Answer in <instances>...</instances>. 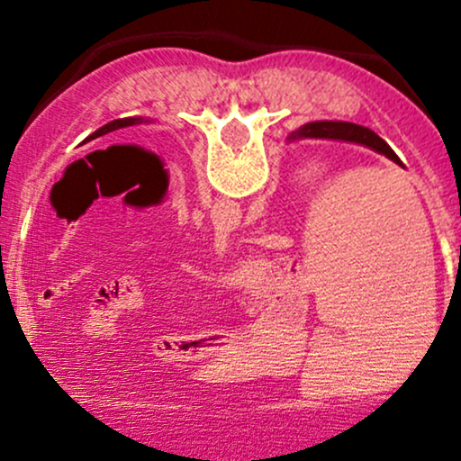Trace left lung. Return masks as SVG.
Listing matches in <instances>:
<instances>
[{
	"label": "left lung",
	"instance_id": "1",
	"mask_svg": "<svg viewBox=\"0 0 461 461\" xmlns=\"http://www.w3.org/2000/svg\"><path fill=\"white\" fill-rule=\"evenodd\" d=\"M136 124H151V120H147V118H120V120H113V122L104 124V127H100V129H97V131H93L85 142L95 140V138L106 136V133H111V131H118V129L136 127ZM85 142H82V144H85Z\"/></svg>",
	"mask_w": 461,
	"mask_h": 461
}]
</instances>
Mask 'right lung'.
<instances>
[{"label": "right lung", "instance_id": "obj_1", "mask_svg": "<svg viewBox=\"0 0 461 461\" xmlns=\"http://www.w3.org/2000/svg\"><path fill=\"white\" fill-rule=\"evenodd\" d=\"M296 140H337L361 144V147L373 149V151L381 153V156H385L388 160L403 167V162L399 160L397 153L388 147V142H385L384 138L376 136L373 129L361 127V124L355 122H341V120H317V122H308L287 136V142Z\"/></svg>", "mask_w": 461, "mask_h": 461}]
</instances>
